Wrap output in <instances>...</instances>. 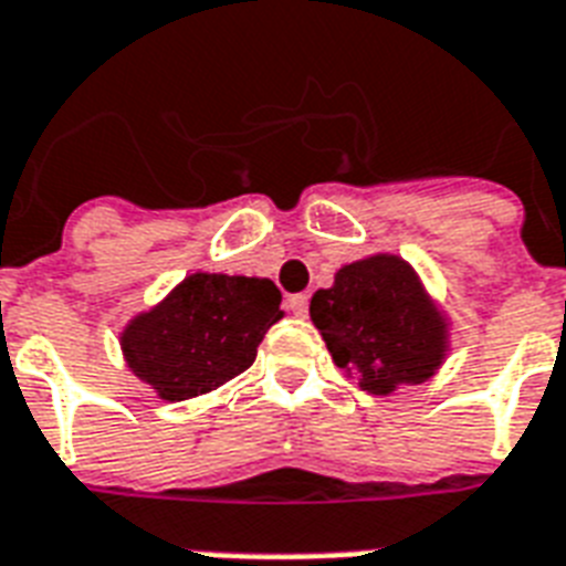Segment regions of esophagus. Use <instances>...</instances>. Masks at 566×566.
<instances>
[{"instance_id": "obj_1", "label": "esophagus", "mask_w": 566, "mask_h": 566, "mask_svg": "<svg viewBox=\"0 0 566 566\" xmlns=\"http://www.w3.org/2000/svg\"><path fill=\"white\" fill-rule=\"evenodd\" d=\"M289 310H292V313L295 315H306L310 313V297L306 295H289Z\"/></svg>"}]
</instances>
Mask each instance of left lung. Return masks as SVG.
<instances>
[{"mask_svg":"<svg viewBox=\"0 0 566 566\" xmlns=\"http://www.w3.org/2000/svg\"><path fill=\"white\" fill-rule=\"evenodd\" d=\"M310 315L333 363L357 371L360 387L371 396L422 384L442 363L446 324L413 269L398 256L345 265L333 289L315 292Z\"/></svg>","mask_w":566,"mask_h":566,"instance_id":"8db88e82","label":"left lung"}]
</instances>
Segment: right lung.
Returning a JSON list of instances; mask_svg holds the SVG:
<instances>
[{"mask_svg":"<svg viewBox=\"0 0 566 566\" xmlns=\"http://www.w3.org/2000/svg\"><path fill=\"white\" fill-rule=\"evenodd\" d=\"M271 280L191 274L124 333L129 369L161 398L186 401L242 375L283 318Z\"/></svg>","mask_w":566,"mask_h":566,"instance_id":"obj_1","label":"right lung"}]
</instances>
